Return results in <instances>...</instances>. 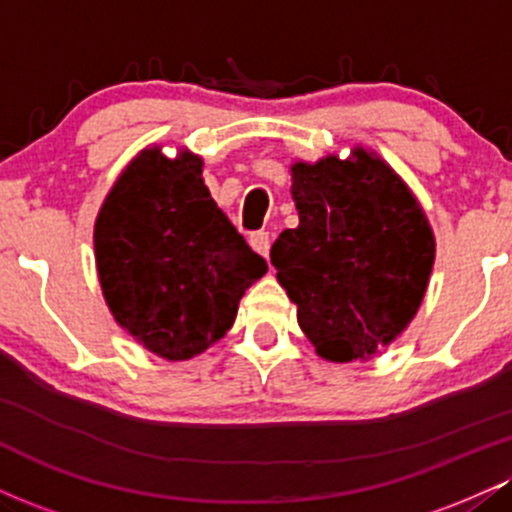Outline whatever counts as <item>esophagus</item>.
I'll list each match as a JSON object with an SVG mask.
<instances>
[{"mask_svg":"<svg viewBox=\"0 0 512 512\" xmlns=\"http://www.w3.org/2000/svg\"><path fill=\"white\" fill-rule=\"evenodd\" d=\"M250 248L257 252V255L269 257V248H272V238H269L267 231H257L250 236Z\"/></svg>","mask_w":512,"mask_h":512,"instance_id":"34e87169","label":"esophagus"}]
</instances>
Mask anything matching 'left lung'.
I'll return each instance as SVG.
<instances>
[{
    "mask_svg": "<svg viewBox=\"0 0 512 512\" xmlns=\"http://www.w3.org/2000/svg\"><path fill=\"white\" fill-rule=\"evenodd\" d=\"M291 176L300 224L272 245L276 279L317 355L369 360L408 329L427 293L436 252L427 214L365 147L295 162Z\"/></svg>",
    "mask_w": 512,
    "mask_h": 512,
    "instance_id": "8db88e82",
    "label": "left lung"
}]
</instances>
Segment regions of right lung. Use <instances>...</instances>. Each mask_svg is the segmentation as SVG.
Listing matches in <instances>:
<instances>
[{
  "label": "right lung",
  "mask_w": 512,
  "mask_h": 512,
  "mask_svg": "<svg viewBox=\"0 0 512 512\" xmlns=\"http://www.w3.org/2000/svg\"><path fill=\"white\" fill-rule=\"evenodd\" d=\"M100 286L116 322L164 360L224 338L245 288L267 272L202 181V157L147 147L95 221Z\"/></svg>",
  "instance_id": "obj_1"
}]
</instances>
